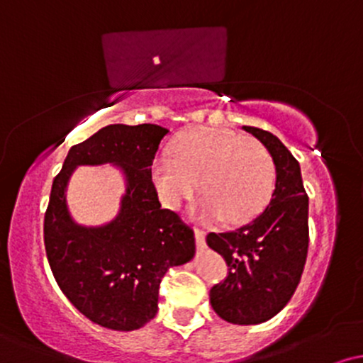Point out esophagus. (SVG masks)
<instances>
[{
    "label": "esophagus",
    "mask_w": 363,
    "mask_h": 363,
    "mask_svg": "<svg viewBox=\"0 0 363 363\" xmlns=\"http://www.w3.org/2000/svg\"><path fill=\"white\" fill-rule=\"evenodd\" d=\"M194 239H196V245H198L199 249L205 247V230L203 228H194Z\"/></svg>",
    "instance_id": "esophagus-1"
}]
</instances>
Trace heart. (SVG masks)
<instances>
[{"label": "heart", "instance_id": "obj_1", "mask_svg": "<svg viewBox=\"0 0 363 363\" xmlns=\"http://www.w3.org/2000/svg\"><path fill=\"white\" fill-rule=\"evenodd\" d=\"M153 162L152 179L162 203L179 210L201 193V215L240 223L269 201L277 179L274 162L259 141L216 128L191 129ZM200 186H198L197 184Z\"/></svg>", "mask_w": 363, "mask_h": 363}]
</instances>
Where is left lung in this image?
Masks as SVG:
<instances>
[{
	"label": "left lung",
	"instance_id": "1",
	"mask_svg": "<svg viewBox=\"0 0 363 363\" xmlns=\"http://www.w3.org/2000/svg\"><path fill=\"white\" fill-rule=\"evenodd\" d=\"M272 153L277 182L269 205L230 232L206 242L227 261L228 274L210 290L216 314L232 324H259L277 315L301 281L309 247V198L301 165L277 136L244 126Z\"/></svg>",
	"mask_w": 363,
	"mask_h": 363
}]
</instances>
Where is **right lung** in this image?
<instances>
[{
  "instance_id": "obj_1",
  "label": "right lung",
  "mask_w": 363,
  "mask_h": 363,
  "mask_svg": "<svg viewBox=\"0 0 363 363\" xmlns=\"http://www.w3.org/2000/svg\"><path fill=\"white\" fill-rule=\"evenodd\" d=\"M169 129L157 124H111L69 148L54 177L44 215V245L62 294L91 323L116 331L140 329L155 318L158 290L172 266L194 256V232L179 213L162 208L152 181L153 158ZM118 163L128 189L111 224H74L64 189L77 164Z\"/></svg>"
}]
</instances>
